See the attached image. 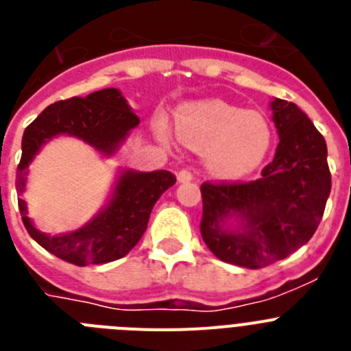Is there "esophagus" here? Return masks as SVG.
I'll use <instances>...</instances> for the list:
<instances>
[{"mask_svg": "<svg viewBox=\"0 0 351 351\" xmlns=\"http://www.w3.org/2000/svg\"><path fill=\"white\" fill-rule=\"evenodd\" d=\"M191 179H193V173H191L188 169H182V170H179V172H178V181L179 182H190Z\"/></svg>", "mask_w": 351, "mask_h": 351, "instance_id": "34e87169", "label": "esophagus"}]
</instances>
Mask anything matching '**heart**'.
Segmentation results:
<instances>
[{"instance_id": "heart-1", "label": "heart", "mask_w": 351, "mask_h": 351, "mask_svg": "<svg viewBox=\"0 0 351 351\" xmlns=\"http://www.w3.org/2000/svg\"><path fill=\"white\" fill-rule=\"evenodd\" d=\"M176 128L186 145L204 151L207 169L221 178H243L258 169L272 142L271 126L262 114L221 100L182 105ZM158 135L167 138L165 126H158Z\"/></svg>"}]
</instances>
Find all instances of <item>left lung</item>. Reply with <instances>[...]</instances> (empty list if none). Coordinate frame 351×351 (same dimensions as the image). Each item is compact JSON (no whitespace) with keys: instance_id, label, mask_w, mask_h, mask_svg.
I'll use <instances>...</instances> for the list:
<instances>
[{"instance_id":"8db88e82","label":"left lung","mask_w":351,"mask_h":351,"mask_svg":"<svg viewBox=\"0 0 351 351\" xmlns=\"http://www.w3.org/2000/svg\"><path fill=\"white\" fill-rule=\"evenodd\" d=\"M280 144L251 182H204V243L226 263L260 269L308 243L330 195L327 144L295 104L271 101Z\"/></svg>"}]
</instances>
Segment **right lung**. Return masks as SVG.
Returning a JSON list of instances; mask_svg holds the SVG:
<instances>
[{
  "label": "right lung",
  "instance_id": "obj_1",
  "mask_svg": "<svg viewBox=\"0 0 351 351\" xmlns=\"http://www.w3.org/2000/svg\"><path fill=\"white\" fill-rule=\"evenodd\" d=\"M141 119L133 112L119 89L107 88L88 95L73 96L70 100L49 105L36 117L23 135V156L17 167L15 188L23 195L26 190L27 167L35 160L40 149L52 138L68 135L91 145L105 158L117 153L128 138L130 132L137 128ZM176 184V176L169 170L138 172L121 169L114 182L107 204L88 223L77 230L51 235L40 232L27 218V207L19 198V210L27 234L42 247L58 258L73 265L107 263L128 255L141 241L147 228L149 216L158 198Z\"/></svg>",
  "mask_w": 351,
  "mask_h": 351
}]
</instances>
